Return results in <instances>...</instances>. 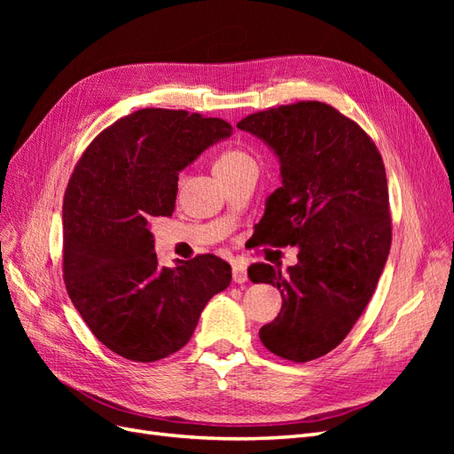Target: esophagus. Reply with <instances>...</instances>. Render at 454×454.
Masks as SVG:
<instances>
[{
  "label": "esophagus",
  "mask_w": 454,
  "mask_h": 454,
  "mask_svg": "<svg viewBox=\"0 0 454 454\" xmlns=\"http://www.w3.org/2000/svg\"><path fill=\"white\" fill-rule=\"evenodd\" d=\"M232 280H235V284H244L248 280V269H246V265L232 263Z\"/></svg>",
  "instance_id": "obj_1"
}]
</instances>
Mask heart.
<instances>
[{
    "label": "heart",
    "instance_id": "obj_1",
    "mask_svg": "<svg viewBox=\"0 0 454 454\" xmlns=\"http://www.w3.org/2000/svg\"><path fill=\"white\" fill-rule=\"evenodd\" d=\"M254 159L252 155L246 153V151L240 149H231L225 151V153L219 155V159L215 160V172L222 174V172H231V170H237L244 164H252Z\"/></svg>",
    "mask_w": 454,
    "mask_h": 454
}]
</instances>
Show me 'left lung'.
<instances>
[{
    "mask_svg": "<svg viewBox=\"0 0 454 454\" xmlns=\"http://www.w3.org/2000/svg\"><path fill=\"white\" fill-rule=\"evenodd\" d=\"M237 129L280 162L282 185L257 223L261 242L297 246V265L255 263L254 284L278 287L282 309L259 329L280 358L310 362L348 335L387 265L392 225L388 184L369 136L335 107L299 102L242 119Z\"/></svg>",
    "mask_w": 454,
    "mask_h": 454,
    "instance_id": "1",
    "label": "left lung"
}]
</instances>
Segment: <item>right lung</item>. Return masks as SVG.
<instances>
[{"instance_id": "right-lung-1", "label": "right lung", "mask_w": 454, "mask_h": 454, "mask_svg": "<svg viewBox=\"0 0 454 454\" xmlns=\"http://www.w3.org/2000/svg\"><path fill=\"white\" fill-rule=\"evenodd\" d=\"M232 134L184 109H138L87 147L67 184L64 282L81 318L109 350L157 362L187 345L231 267L197 255L160 267L151 219L172 215L180 172Z\"/></svg>"}]
</instances>
